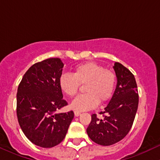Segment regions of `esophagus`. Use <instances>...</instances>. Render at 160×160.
Instances as JSON below:
<instances>
[{
  "label": "esophagus",
  "instance_id": "34e87169",
  "mask_svg": "<svg viewBox=\"0 0 160 160\" xmlns=\"http://www.w3.org/2000/svg\"><path fill=\"white\" fill-rule=\"evenodd\" d=\"M80 113L79 111H74V115H75V117H78V116H80Z\"/></svg>",
  "mask_w": 160,
  "mask_h": 160
}]
</instances>
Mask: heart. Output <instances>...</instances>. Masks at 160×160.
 I'll return each instance as SVG.
<instances>
[{"label": "heart", "mask_w": 160, "mask_h": 160, "mask_svg": "<svg viewBox=\"0 0 160 160\" xmlns=\"http://www.w3.org/2000/svg\"><path fill=\"white\" fill-rule=\"evenodd\" d=\"M61 90L69 97L78 93L80 85H84L86 94L79 95L71 102V107L77 111L93 109L98 102L104 103L114 92L117 77L111 70L92 62L77 65L74 74H63L59 78Z\"/></svg>", "instance_id": "heart-1"}]
</instances>
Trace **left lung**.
Returning a JSON list of instances; mask_svg holds the SVG:
<instances>
[{"label":"left lung","instance_id":"8db88e82","mask_svg":"<svg viewBox=\"0 0 160 160\" xmlns=\"http://www.w3.org/2000/svg\"><path fill=\"white\" fill-rule=\"evenodd\" d=\"M117 82L113 96L100 114L92 115L86 132L92 141L102 146L116 144L126 137L132 126L138 106V92L132 73L119 62L113 66Z\"/></svg>","mask_w":160,"mask_h":160}]
</instances>
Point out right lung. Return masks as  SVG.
Returning <instances> with one entry per match:
<instances>
[{"label": "right lung", "instance_id": "obj_1", "mask_svg": "<svg viewBox=\"0 0 160 160\" xmlns=\"http://www.w3.org/2000/svg\"><path fill=\"white\" fill-rule=\"evenodd\" d=\"M63 62L50 58L33 65L24 74L16 95L20 127L37 146L50 148L65 138L74 118L72 111L56 113L68 105L59 87Z\"/></svg>", "mask_w": 160, "mask_h": 160}]
</instances>
